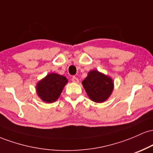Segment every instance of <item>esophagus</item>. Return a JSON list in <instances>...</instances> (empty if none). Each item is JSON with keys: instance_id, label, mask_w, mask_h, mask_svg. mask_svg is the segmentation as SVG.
Instances as JSON below:
<instances>
[{"instance_id": "1", "label": "esophagus", "mask_w": 153, "mask_h": 153, "mask_svg": "<svg viewBox=\"0 0 153 153\" xmlns=\"http://www.w3.org/2000/svg\"><path fill=\"white\" fill-rule=\"evenodd\" d=\"M72 81L75 82V83H78L79 80L78 78H76V77H73V78H72Z\"/></svg>"}]
</instances>
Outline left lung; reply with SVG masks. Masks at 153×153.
I'll use <instances>...</instances> for the list:
<instances>
[{
	"instance_id": "left-lung-1",
	"label": "left lung",
	"mask_w": 153,
	"mask_h": 153,
	"mask_svg": "<svg viewBox=\"0 0 153 153\" xmlns=\"http://www.w3.org/2000/svg\"><path fill=\"white\" fill-rule=\"evenodd\" d=\"M82 84L90 99L96 103L106 101L114 89L112 79L98 71L89 72Z\"/></svg>"
}]
</instances>
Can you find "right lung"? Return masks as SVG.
I'll use <instances>...</instances> for the list:
<instances>
[{
    "mask_svg": "<svg viewBox=\"0 0 153 153\" xmlns=\"http://www.w3.org/2000/svg\"><path fill=\"white\" fill-rule=\"evenodd\" d=\"M67 83L66 77L57 73H50L36 84V93L43 101L53 103L58 99Z\"/></svg>",
    "mask_w": 153,
    "mask_h": 153,
    "instance_id": "right-lung-1",
    "label": "right lung"
}]
</instances>
